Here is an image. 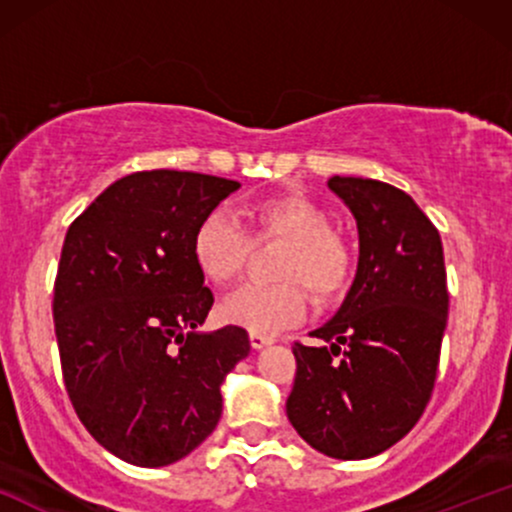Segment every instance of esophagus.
I'll return each instance as SVG.
<instances>
[{
    "instance_id": "obj_1",
    "label": "esophagus",
    "mask_w": 512,
    "mask_h": 512,
    "mask_svg": "<svg viewBox=\"0 0 512 512\" xmlns=\"http://www.w3.org/2000/svg\"><path fill=\"white\" fill-rule=\"evenodd\" d=\"M272 342H274V339L267 337V334L250 332V344H252V349H264V346H269Z\"/></svg>"
}]
</instances>
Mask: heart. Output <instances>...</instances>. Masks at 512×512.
Wrapping results in <instances>:
<instances>
[{
  "instance_id": "obj_1",
  "label": "heart",
  "mask_w": 512,
  "mask_h": 512,
  "mask_svg": "<svg viewBox=\"0 0 512 512\" xmlns=\"http://www.w3.org/2000/svg\"><path fill=\"white\" fill-rule=\"evenodd\" d=\"M327 211L303 195L260 199L248 209V230L216 209L204 216L192 236V260L211 286L231 284L243 272L252 240H281L286 250L276 264L272 286H243L221 303V317L231 325L257 334H274L305 317L308 298L325 303L344 289L351 272V255L344 240L330 231Z\"/></svg>"
}]
</instances>
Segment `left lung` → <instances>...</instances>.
<instances>
[{"mask_svg":"<svg viewBox=\"0 0 512 512\" xmlns=\"http://www.w3.org/2000/svg\"><path fill=\"white\" fill-rule=\"evenodd\" d=\"M327 187L358 228L351 289L315 332L327 346H293L286 416L310 448L366 460L402 440L424 414L448 325L443 243L407 192L370 178Z\"/></svg>","mask_w":512,"mask_h":512,"instance_id":"left-lung-1","label":"left lung"}]
</instances>
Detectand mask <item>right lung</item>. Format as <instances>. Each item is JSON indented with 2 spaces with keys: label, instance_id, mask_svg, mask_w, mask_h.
<instances>
[{
  "label": "right lung",
  "instance_id": "right-lung-1",
  "mask_svg": "<svg viewBox=\"0 0 512 512\" xmlns=\"http://www.w3.org/2000/svg\"><path fill=\"white\" fill-rule=\"evenodd\" d=\"M240 182L185 170L120 178L69 226L55 281L62 375L81 424L137 467L190 455L221 419V385L250 354L243 327L199 332L214 293L192 236Z\"/></svg>",
  "mask_w": 512,
  "mask_h": 512
}]
</instances>
